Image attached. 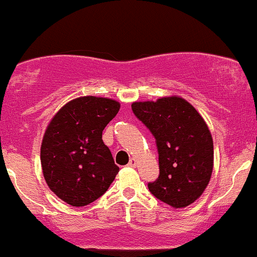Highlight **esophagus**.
I'll list each match as a JSON object with an SVG mask.
<instances>
[{
  "label": "esophagus",
  "instance_id": "1",
  "mask_svg": "<svg viewBox=\"0 0 257 257\" xmlns=\"http://www.w3.org/2000/svg\"><path fill=\"white\" fill-rule=\"evenodd\" d=\"M138 166V161L135 158H132L131 161H129V163H128V167H132V168H135Z\"/></svg>",
  "mask_w": 257,
  "mask_h": 257
}]
</instances>
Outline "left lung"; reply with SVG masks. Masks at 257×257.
<instances>
[{
    "instance_id": "1",
    "label": "left lung",
    "mask_w": 257,
    "mask_h": 257,
    "mask_svg": "<svg viewBox=\"0 0 257 257\" xmlns=\"http://www.w3.org/2000/svg\"><path fill=\"white\" fill-rule=\"evenodd\" d=\"M135 116L157 143L159 176L150 182L156 198L175 209L192 204L204 192L214 167V144L205 120L178 95L135 101Z\"/></svg>"
}]
</instances>
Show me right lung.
<instances>
[{
	"mask_svg": "<svg viewBox=\"0 0 257 257\" xmlns=\"http://www.w3.org/2000/svg\"><path fill=\"white\" fill-rule=\"evenodd\" d=\"M119 107L113 99L79 96L65 104L47 125L41 145L43 176L52 192L67 204L94 202L118 174L102 131Z\"/></svg>",
	"mask_w": 257,
	"mask_h": 257,
	"instance_id": "1",
	"label": "right lung"
}]
</instances>
